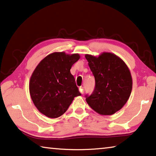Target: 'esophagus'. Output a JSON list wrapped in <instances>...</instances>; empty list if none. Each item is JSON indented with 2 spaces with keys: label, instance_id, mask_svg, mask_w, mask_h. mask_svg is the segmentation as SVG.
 <instances>
[{
  "label": "esophagus",
  "instance_id": "obj_1",
  "mask_svg": "<svg viewBox=\"0 0 156 156\" xmlns=\"http://www.w3.org/2000/svg\"><path fill=\"white\" fill-rule=\"evenodd\" d=\"M79 91H80V92L81 93V94H83L84 93V90H83V87H80V88H79Z\"/></svg>",
  "mask_w": 156,
  "mask_h": 156
}]
</instances>
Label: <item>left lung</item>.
I'll return each instance as SVG.
<instances>
[{
	"instance_id": "obj_1",
	"label": "left lung",
	"mask_w": 156,
	"mask_h": 156,
	"mask_svg": "<svg viewBox=\"0 0 156 156\" xmlns=\"http://www.w3.org/2000/svg\"><path fill=\"white\" fill-rule=\"evenodd\" d=\"M85 56L95 78V89L90 96H86V101L99 115H112L122 109L131 94L133 79L129 69L112 53Z\"/></svg>"
}]
</instances>
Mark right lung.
<instances>
[{"label":"right lung","instance_id":"right-lung-1","mask_svg":"<svg viewBox=\"0 0 156 156\" xmlns=\"http://www.w3.org/2000/svg\"><path fill=\"white\" fill-rule=\"evenodd\" d=\"M80 58L78 53L55 52L45 57L32 73L30 94L37 109L47 117H60L74 98L81 95L70 72Z\"/></svg>","mask_w":156,"mask_h":156}]
</instances>
